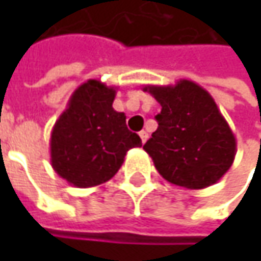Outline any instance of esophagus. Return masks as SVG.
I'll list each match as a JSON object with an SVG mask.
<instances>
[{"instance_id": "1", "label": "esophagus", "mask_w": 261, "mask_h": 261, "mask_svg": "<svg viewBox=\"0 0 261 261\" xmlns=\"http://www.w3.org/2000/svg\"><path fill=\"white\" fill-rule=\"evenodd\" d=\"M139 136H141V141H142V144H145L146 139H148V134H146L145 130H141V132H139Z\"/></svg>"}]
</instances>
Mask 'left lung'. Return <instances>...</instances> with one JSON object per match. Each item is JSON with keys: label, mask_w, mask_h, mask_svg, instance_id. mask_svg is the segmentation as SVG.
I'll use <instances>...</instances> for the list:
<instances>
[{"label": "left lung", "mask_w": 261, "mask_h": 261, "mask_svg": "<svg viewBox=\"0 0 261 261\" xmlns=\"http://www.w3.org/2000/svg\"><path fill=\"white\" fill-rule=\"evenodd\" d=\"M144 91L161 105L158 127L144 145L158 173L186 189L215 185L234 163L237 141L212 95L190 80Z\"/></svg>", "instance_id": "left-lung-1"}]
</instances>
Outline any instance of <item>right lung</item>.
I'll list each match as a JSON object with an SVG mask.
<instances>
[{
    "mask_svg": "<svg viewBox=\"0 0 261 261\" xmlns=\"http://www.w3.org/2000/svg\"><path fill=\"white\" fill-rule=\"evenodd\" d=\"M116 87L88 80L72 93L50 134V163L58 175L75 187H94L119 171L141 138L113 109Z\"/></svg>",
    "mask_w": 261,
    "mask_h": 261,
    "instance_id": "add662e5",
    "label": "right lung"
}]
</instances>
